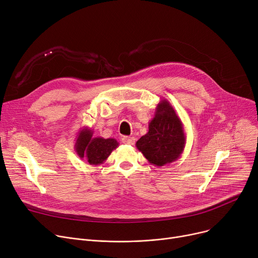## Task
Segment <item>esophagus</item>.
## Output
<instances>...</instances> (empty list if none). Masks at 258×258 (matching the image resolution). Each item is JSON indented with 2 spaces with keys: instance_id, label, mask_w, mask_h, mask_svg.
Returning a JSON list of instances; mask_svg holds the SVG:
<instances>
[{
  "instance_id": "esophagus-1",
  "label": "esophagus",
  "mask_w": 258,
  "mask_h": 258,
  "mask_svg": "<svg viewBox=\"0 0 258 258\" xmlns=\"http://www.w3.org/2000/svg\"><path fill=\"white\" fill-rule=\"evenodd\" d=\"M135 141H136V138L135 137H123L122 138V142L127 145H134Z\"/></svg>"
}]
</instances>
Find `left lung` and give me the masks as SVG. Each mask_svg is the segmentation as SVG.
<instances>
[{
  "label": "left lung",
  "instance_id": "obj_1",
  "mask_svg": "<svg viewBox=\"0 0 258 258\" xmlns=\"http://www.w3.org/2000/svg\"><path fill=\"white\" fill-rule=\"evenodd\" d=\"M186 135L180 117L167 99L157 104L148 132L136 143L152 165L164 166L177 161L185 147Z\"/></svg>",
  "mask_w": 258,
  "mask_h": 258
}]
</instances>
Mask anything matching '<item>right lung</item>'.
<instances>
[{
  "instance_id": "add662e5",
  "label": "right lung",
  "mask_w": 258,
  "mask_h": 258,
  "mask_svg": "<svg viewBox=\"0 0 258 258\" xmlns=\"http://www.w3.org/2000/svg\"><path fill=\"white\" fill-rule=\"evenodd\" d=\"M118 146L114 138H94L93 131L86 126L78 132L74 148L80 159H87L91 165H100Z\"/></svg>"
}]
</instances>
